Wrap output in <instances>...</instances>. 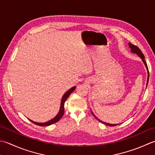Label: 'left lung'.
I'll list each match as a JSON object with an SVG mask.
<instances>
[{
    "label": "left lung",
    "instance_id": "1",
    "mask_svg": "<svg viewBox=\"0 0 155 155\" xmlns=\"http://www.w3.org/2000/svg\"><path fill=\"white\" fill-rule=\"evenodd\" d=\"M128 45H129V47H130V48L131 49V52L134 53H137V54L141 58L142 61H143V63L144 64L145 66H146V68H147V71H148V79H147V85H148V79H149V71H148V66H147V63H146V61H145V60H144V55H143V53H142V51H140V49L139 48H138V47L137 46L132 45V44L130 43H129ZM92 114H93V113H92ZM93 115L94 116V117H95V118L97 120L101 122L104 123V124H106V125L110 126H114L118 125V124H108V123H106V122H104L101 121L100 120H99L98 118H97L96 117V116L94 114H93Z\"/></svg>",
    "mask_w": 155,
    "mask_h": 155
}]
</instances>
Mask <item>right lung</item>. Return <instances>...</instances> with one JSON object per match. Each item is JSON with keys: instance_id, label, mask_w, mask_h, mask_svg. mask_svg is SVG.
I'll return each instance as SVG.
<instances>
[{"instance_id": "obj_1", "label": "right lung", "mask_w": 155, "mask_h": 155, "mask_svg": "<svg viewBox=\"0 0 155 155\" xmlns=\"http://www.w3.org/2000/svg\"><path fill=\"white\" fill-rule=\"evenodd\" d=\"M75 89V86H74L73 87H71L70 90H69L68 91H66L65 94H64V96L62 97V99H61V106H60V109H59V111L58 114V115H57L54 118L51 119V120H49L48 122H43V123H39V122H34L33 120H30V121L32 122L33 123H34L35 124L38 125V126H49L51 124H54V123L58 122L61 118L63 116L64 114V104L65 102L66 101V100L68 99V97L69 96V95L73 92L74 91V90Z\"/></svg>"}]
</instances>
